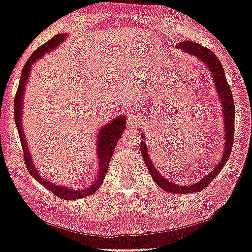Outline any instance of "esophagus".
<instances>
[{
  "label": "esophagus",
  "mask_w": 252,
  "mask_h": 252,
  "mask_svg": "<svg viewBox=\"0 0 252 252\" xmlns=\"http://www.w3.org/2000/svg\"><path fill=\"white\" fill-rule=\"evenodd\" d=\"M127 121H129V123H131V125H132V126L138 125V119L134 118V116H130Z\"/></svg>",
  "instance_id": "34e87169"
}]
</instances>
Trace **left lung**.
<instances>
[{
    "label": "left lung",
    "mask_w": 252,
    "mask_h": 252,
    "mask_svg": "<svg viewBox=\"0 0 252 252\" xmlns=\"http://www.w3.org/2000/svg\"><path fill=\"white\" fill-rule=\"evenodd\" d=\"M176 47L180 50L187 52L188 54H191L192 56H196L199 61L204 63V64L208 67L212 74L214 84L217 90V94L220 96V102L222 103V111H223V120H224V129H225V145H224V152L223 156L220 157V162L213 165L214 170L209 172V174L206 178L201 179L199 182L193 183V185H185L180 186L173 183L171 180H168L164 176L160 175V173L157 171L155 165L152 163V159L149 158V153L147 150V146H146L145 141H141L140 149L141 155L144 157L145 164L147 166L148 171L152 178L157 186L162 188L163 190L168 191L172 193H192V192H200L206 188L208 187L210 182L216 178L217 174L222 171L224 165L226 164L228 157H230L232 147H233V140H234V116H235V107H234V100L233 96H232V90L230 88V85L227 84L226 78H225L223 65L219 58L213 53L212 51L207 47H202L201 45L197 43L189 42V40H183L176 44ZM142 139H145V136L142 134Z\"/></svg>",
    "instance_id": "8db88e82"
}]
</instances>
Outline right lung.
I'll return each mask as SVG.
<instances>
[{
    "mask_svg": "<svg viewBox=\"0 0 252 252\" xmlns=\"http://www.w3.org/2000/svg\"><path fill=\"white\" fill-rule=\"evenodd\" d=\"M66 38L65 33H58L53 38L48 40L47 43H45L42 46L37 48L33 52L32 56L28 59V61L26 62V64L22 69L20 82H19V87L16 94V98H14V121H16V126L18 129L19 138H20L22 150H24V158L26 166H27L29 173L32 175L33 179H36L40 185L44 186L46 189H48L51 192H53L56 197L64 199V200H77V199L85 198L87 196L93 194L95 191L98 189L100 185L103 183V180L105 178V174L107 173L108 165H110L111 157L113 155L115 146L118 144V141L121 138L123 131L126 129V116H120V118L114 119L113 121H111L107 125H105L102 129L99 130V133L97 134V158H98V173L96 175L95 181L87 188H82V189H71V188H66L64 186H59L53 185V183L47 181L44 178L40 176L38 171L36 170L35 165L32 163V155L27 146V140L24 134V129H22V103H24V94L26 84H27L30 69L32 65L35 63L37 60H39L43 55H45L47 52H51L54 50L55 47H58L63 40Z\"/></svg>",
    "mask_w": 252,
    "mask_h": 252,
    "instance_id": "add662e5",
    "label": "right lung"
}]
</instances>
